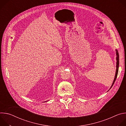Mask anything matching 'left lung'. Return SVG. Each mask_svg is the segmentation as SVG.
I'll return each mask as SVG.
<instances>
[{
	"label": "left lung",
	"instance_id": "8db88e82",
	"mask_svg": "<svg viewBox=\"0 0 126 126\" xmlns=\"http://www.w3.org/2000/svg\"><path fill=\"white\" fill-rule=\"evenodd\" d=\"M116 61H117V62H116V73H115V78H114V81L113 82V83L112 84V86H111L110 89L112 87L113 85H114V83H115V81H116V78H117V75H118V70H119V53H118V51L117 49H116ZM109 89V90H110ZM109 90L108 91H109Z\"/></svg>",
	"mask_w": 126,
	"mask_h": 126
}]
</instances>
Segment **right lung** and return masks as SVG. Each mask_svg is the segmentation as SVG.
<instances>
[{"mask_svg":"<svg viewBox=\"0 0 126 126\" xmlns=\"http://www.w3.org/2000/svg\"><path fill=\"white\" fill-rule=\"evenodd\" d=\"M47 102V101H45V102Z\"/></svg>","mask_w":126,"mask_h":126,"instance_id":"right-lung-1","label":"right lung"}]
</instances>
